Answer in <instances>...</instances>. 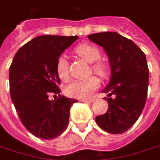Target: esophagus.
I'll list each match as a JSON object with an SVG mask.
<instances>
[{"label":"esophagus","mask_w":160,"mask_h":160,"mask_svg":"<svg viewBox=\"0 0 160 160\" xmlns=\"http://www.w3.org/2000/svg\"><path fill=\"white\" fill-rule=\"evenodd\" d=\"M80 101L81 102H84V103H92L94 100L93 99H81Z\"/></svg>","instance_id":"esophagus-1"}]
</instances>
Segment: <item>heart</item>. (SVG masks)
<instances>
[{"mask_svg": "<svg viewBox=\"0 0 160 160\" xmlns=\"http://www.w3.org/2000/svg\"><path fill=\"white\" fill-rule=\"evenodd\" d=\"M75 52L83 58L85 61L92 64V69L94 73L98 76L105 78L108 75V68L107 66L99 62L98 60L101 57V52L93 45L91 44H80L75 49ZM56 72L58 77L62 80L66 81L69 78V68H68V61L65 55H60L56 62ZM100 85L99 80L94 77H89L85 80H74L69 83L66 89L65 92L68 96L73 98H89L93 92H95Z\"/></svg>", "mask_w": 160, "mask_h": 160, "instance_id": "heart-1", "label": "heart"}]
</instances>
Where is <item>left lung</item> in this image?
<instances>
[{"instance_id": "8db88e82", "label": "left lung", "mask_w": 160, "mask_h": 160, "mask_svg": "<svg viewBox=\"0 0 160 160\" xmlns=\"http://www.w3.org/2000/svg\"><path fill=\"white\" fill-rule=\"evenodd\" d=\"M88 38L104 48L111 67L110 81L103 90L108 93L105 98L108 108L95 121L109 133H122L136 122L145 105L149 75L145 54L132 41L117 32L94 33Z\"/></svg>"}]
</instances>
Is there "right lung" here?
Listing matches in <instances>:
<instances>
[{"mask_svg": "<svg viewBox=\"0 0 160 160\" xmlns=\"http://www.w3.org/2000/svg\"><path fill=\"white\" fill-rule=\"evenodd\" d=\"M78 36H39L17 51L9 69L10 95L25 128L36 137L53 139L68 127L78 100L60 94L56 62ZM58 97L52 100L49 96Z\"/></svg>", "mask_w": 160, "mask_h": 160, "instance_id": "obj_1", "label": "right lung"}]
</instances>
